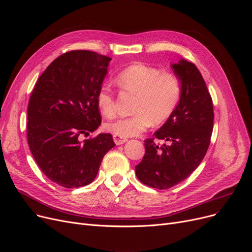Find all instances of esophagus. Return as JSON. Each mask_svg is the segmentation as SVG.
I'll return each instance as SVG.
<instances>
[{
	"mask_svg": "<svg viewBox=\"0 0 252 252\" xmlns=\"http://www.w3.org/2000/svg\"><path fill=\"white\" fill-rule=\"evenodd\" d=\"M113 140H114V143H115L116 145H122V144H125V143L127 141V139H126V138H122V137L116 136V135H114V136H113Z\"/></svg>",
	"mask_w": 252,
	"mask_h": 252,
	"instance_id": "esophagus-1",
	"label": "esophagus"
}]
</instances>
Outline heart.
<instances>
[{
    "label": "heart",
    "mask_w": 252,
    "mask_h": 252,
    "mask_svg": "<svg viewBox=\"0 0 252 252\" xmlns=\"http://www.w3.org/2000/svg\"><path fill=\"white\" fill-rule=\"evenodd\" d=\"M116 84L123 91L136 95L134 115L119 118L105 125L109 133L122 138L142 134L154 123L166 122L180 104L183 82L175 71H162L160 68L143 63L129 65L116 75ZM100 112L106 118H113L117 113L113 91L109 86H102L96 95Z\"/></svg>",
    "instance_id": "1"
}]
</instances>
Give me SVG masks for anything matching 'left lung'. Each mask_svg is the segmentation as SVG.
<instances>
[{
  "label": "left lung",
  "instance_id": "1",
  "mask_svg": "<svg viewBox=\"0 0 252 252\" xmlns=\"http://www.w3.org/2000/svg\"><path fill=\"white\" fill-rule=\"evenodd\" d=\"M171 67L183 82L180 104L153 138L144 141L146 153L136 166L143 184L160 190L183 182L200 164L214 128L213 99L200 71L184 59ZM156 138L169 144H156Z\"/></svg>",
  "mask_w": 252,
  "mask_h": 252
}]
</instances>
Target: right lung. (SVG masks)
Returning a JSON list of instances; mask_svg holds the SVG:
<instances>
[{
  "label": "right lung",
  "instance_id": "1",
  "mask_svg": "<svg viewBox=\"0 0 252 252\" xmlns=\"http://www.w3.org/2000/svg\"><path fill=\"white\" fill-rule=\"evenodd\" d=\"M111 58L87 50L66 52L37 78L28 107V142L38 167L64 188L95 180L110 134L89 136L101 125L96 95Z\"/></svg>",
  "mask_w": 252,
  "mask_h": 252
}]
</instances>
